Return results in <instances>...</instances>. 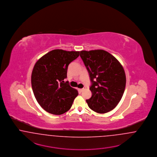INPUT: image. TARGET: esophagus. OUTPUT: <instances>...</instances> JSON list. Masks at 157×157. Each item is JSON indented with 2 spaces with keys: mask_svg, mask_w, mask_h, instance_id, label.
Segmentation results:
<instances>
[{
  "mask_svg": "<svg viewBox=\"0 0 157 157\" xmlns=\"http://www.w3.org/2000/svg\"><path fill=\"white\" fill-rule=\"evenodd\" d=\"M85 89H86V87H84V88H82V89H79V91H80V92H82V91H84Z\"/></svg>",
  "mask_w": 157,
  "mask_h": 157,
  "instance_id": "34e87169",
  "label": "esophagus"
}]
</instances>
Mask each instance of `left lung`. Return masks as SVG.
Segmentation results:
<instances>
[{
  "label": "left lung",
  "mask_w": 157,
  "mask_h": 157,
  "mask_svg": "<svg viewBox=\"0 0 157 157\" xmlns=\"http://www.w3.org/2000/svg\"><path fill=\"white\" fill-rule=\"evenodd\" d=\"M80 57L91 82L92 96L86 102L96 113L109 112L120 102L125 90L126 77L122 65L103 50H82Z\"/></svg>",
  "instance_id": "8db88e82"
}]
</instances>
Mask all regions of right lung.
Segmentation results:
<instances>
[{
	"label": "right lung",
	"instance_id": "1",
	"mask_svg": "<svg viewBox=\"0 0 157 157\" xmlns=\"http://www.w3.org/2000/svg\"><path fill=\"white\" fill-rule=\"evenodd\" d=\"M80 52L56 49L42 56L32 71V87L37 101L48 113L60 115L70 109L78 93L70 87L67 78L68 65Z\"/></svg>",
	"mask_w": 157,
	"mask_h": 157
}]
</instances>
